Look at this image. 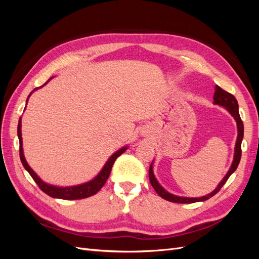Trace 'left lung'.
Instances as JSON below:
<instances>
[{"label": "left lung", "instance_id": "obj_1", "mask_svg": "<svg viewBox=\"0 0 259 259\" xmlns=\"http://www.w3.org/2000/svg\"><path fill=\"white\" fill-rule=\"evenodd\" d=\"M214 104L222 106L224 108H226L228 112L234 117V120L237 122V126H238V138H237V143H236V147H234V156H233V161L231 166L228 170V173L226 174V176L223 178V180L221 183L218 184V186L216 187V189L210 192L209 194L204 195V197L201 198H185V197H178V195H174L169 192H167L164 188L158 183V180L154 177L153 174V163H151L150 168H149V179H150V184L153 187V189L155 190V192L158 193L161 198H163L164 200H167L169 202H174V203H194V202H200V201H206L209 198L215 195L219 190L222 189V187L226 184L227 180L230 177V175L233 173L234 170L237 169L240 160H241V144H242V139H243V135H244V126H243V122L240 117V113H239V105L238 101L233 95H231L230 93L224 91L223 89L219 88L218 85H216L215 88V93H214Z\"/></svg>", "mask_w": 259, "mask_h": 259}]
</instances>
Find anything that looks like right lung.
I'll list each match as a JSON object with an SVG mask.
<instances>
[{
    "instance_id": "1",
    "label": "right lung",
    "mask_w": 259,
    "mask_h": 259,
    "mask_svg": "<svg viewBox=\"0 0 259 259\" xmlns=\"http://www.w3.org/2000/svg\"><path fill=\"white\" fill-rule=\"evenodd\" d=\"M51 79H52V77H51ZM48 82H46V83H48ZM44 85L40 86V88H43ZM37 89L38 88L34 89L32 92H31L30 95L34 91H36ZM27 101H28V99H27ZM17 134H18V138H19V155H20V160H21L23 167H25L28 170V173L30 174V176L33 178V180L36 183L38 188H40V189L43 192H45L46 194L50 195V197H52V198L62 199V200H80V199H85V198L92 197V195H94V194H96L101 189V188H103V186L106 184L109 175H110V171H111L112 165H113V163L115 162V160L119 158V156L127 149V147H123V148L120 149V150H117L116 152H114L110 156V158H109V160L106 162L105 166L103 167V169L100 170V173L95 178L92 179L91 182L79 185V186H72V187H56V186H52V185L44 183L43 180L34 173V170L31 168L29 166V164L27 163V161L25 159V155H23V149H22L21 117H20L19 122H18Z\"/></svg>"
}]
</instances>
